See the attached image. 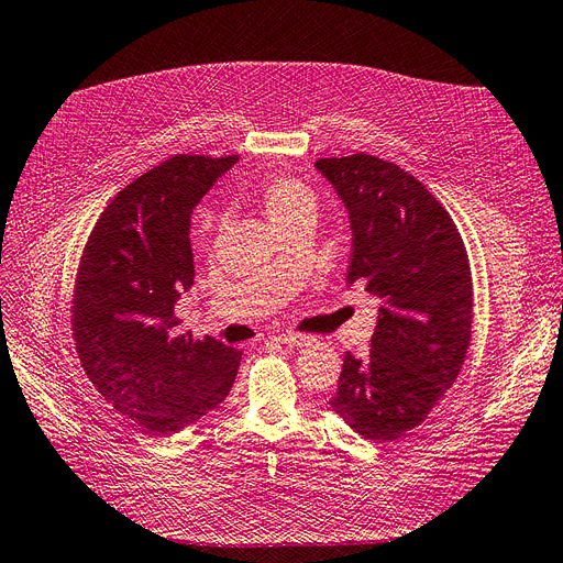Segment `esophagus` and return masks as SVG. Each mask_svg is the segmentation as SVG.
I'll list each match as a JSON object with an SVG mask.
<instances>
[{"label":"esophagus","mask_w":563,"mask_h":563,"mask_svg":"<svg viewBox=\"0 0 563 563\" xmlns=\"http://www.w3.org/2000/svg\"><path fill=\"white\" fill-rule=\"evenodd\" d=\"M276 340L280 342V345H285L289 350H299V347H306V345H310V342H312V338L303 335V333H283Z\"/></svg>","instance_id":"34e87169"}]
</instances>
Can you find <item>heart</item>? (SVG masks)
<instances>
[{
	"instance_id": "1",
	"label": "heart",
	"mask_w": 563,
	"mask_h": 563,
	"mask_svg": "<svg viewBox=\"0 0 563 563\" xmlns=\"http://www.w3.org/2000/svg\"><path fill=\"white\" fill-rule=\"evenodd\" d=\"M257 205L268 218V223L280 228L295 218H314L317 200L314 192L301 184L299 179L274 175L260 184L257 188Z\"/></svg>"
}]
</instances>
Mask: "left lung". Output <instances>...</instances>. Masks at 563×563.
I'll return each instance as SVG.
<instances>
[{"mask_svg":"<svg viewBox=\"0 0 563 563\" xmlns=\"http://www.w3.org/2000/svg\"><path fill=\"white\" fill-rule=\"evenodd\" d=\"M350 216L347 285L382 306L368 356L345 352L331 409L375 442L421 426L453 386L472 340V272L434 195L368 154L314 163Z\"/></svg>","mask_w":563,"mask_h":563,"instance_id":"obj_1","label":"left lung"}]
</instances>
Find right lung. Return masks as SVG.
Segmentation results:
<instances>
[{
	"label": "right lung",
	"instance_id": "1",
	"mask_svg": "<svg viewBox=\"0 0 563 563\" xmlns=\"http://www.w3.org/2000/svg\"><path fill=\"white\" fill-rule=\"evenodd\" d=\"M239 156L179 154L117 192L87 241L73 338L96 390L146 432L202 419L234 384L241 352L192 338L175 306L192 287L190 216Z\"/></svg>",
	"mask_w": 563,
	"mask_h": 563
}]
</instances>
